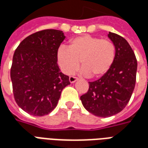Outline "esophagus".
Listing matches in <instances>:
<instances>
[{"label":"esophagus","mask_w":148,"mask_h":148,"mask_svg":"<svg viewBox=\"0 0 148 148\" xmlns=\"http://www.w3.org/2000/svg\"><path fill=\"white\" fill-rule=\"evenodd\" d=\"M69 80H70V82H71V83H74L75 82H77V77L71 76V77H69Z\"/></svg>","instance_id":"esophagus-1"}]
</instances>
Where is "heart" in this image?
I'll return each instance as SVG.
<instances>
[{"label":"heart","instance_id":"1","mask_svg":"<svg viewBox=\"0 0 148 148\" xmlns=\"http://www.w3.org/2000/svg\"><path fill=\"white\" fill-rule=\"evenodd\" d=\"M116 48L109 39L83 35L70 40L68 48L59 47L56 58L62 71L71 74L77 71L80 61V73L84 76L100 77L107 74L114 63Z\"/></svg>","mask_w":148,"mask_h":148}]
</instances>
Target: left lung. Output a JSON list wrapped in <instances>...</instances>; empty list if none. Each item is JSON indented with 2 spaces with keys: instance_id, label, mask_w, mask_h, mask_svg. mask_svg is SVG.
Segmentation results:
<instances>
[{
  "instance_id": "8db88e82",
  "label": "left lung",
  "mask_w": 148,
  "mask_h": 148,
  "mask_svg": "<svg viewBox=\"0 0 148 148\" xmlns=\"http://www.w3.org/2000/svg\"><path fill=\"white\" fill-rule=\"evenodd\" d=\"M108 37L116 48V57L109 72L89 82L90 88L80 99L84 108L100 117H109L122 111L133 93L137 60L127 40L109 32Z\"/></svg>"
}]
</instances>
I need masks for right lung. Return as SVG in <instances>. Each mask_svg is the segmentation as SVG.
Returning a JSON list of instances; mask_svg holds the SVG:
<instances>
[{"instance_id":"add662e5","label":"right lung","mask_w":148,"mask_h":148,"mask_svg":"<svg viewBox=\"0 0 148 148\" xmlns=\"http://www.w3.org/2000/svg\"><path fill=\"white\" fill-rule=\"evenodd\" d=\"M65 38L62 31H40L25 38L15 51L10 72L13 94L28 114H49L57 106L62 90L71 84L56 58Z\"/></svg>"}]
</instances>
